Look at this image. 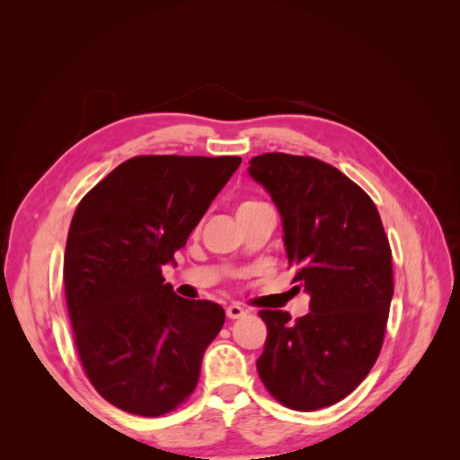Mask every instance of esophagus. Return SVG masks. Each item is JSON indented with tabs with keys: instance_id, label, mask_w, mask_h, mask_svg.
Wrapping results in <instances>:
<instances>
[{
	"instance_id": "esophagus-1",
	"label": "esophagus",
	"mask_w": 460,
	"mask_h": 460,
	"mask_svg": "<svg viewBox=\"0 0 460 460\" xmlns=\"http://www.w3.org/2000/svg\"><path fill=\"white\" fill-rule=\"evenodd\" d=\"M247 314V311L242 307V305H238V303H232V305H228L226 307V316L228 318H242V316H245Z\"/></svg>"
}]
</instances>
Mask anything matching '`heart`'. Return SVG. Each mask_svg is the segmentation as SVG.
Returning <instances> with one entry per match:
<instances>
[{
    "instance_id": "b5f03b06",
    "label": "heart",
    "mask_w": 460,
    "mask_h": 460,
    "mask_svg": "<svg viewBox=\"0 0 460 460\" xmlns=\"http://www.w3.org/2000/svg\"><path fill=\"white\" fill-rule=\"evenodd\" d=\"M257 201H243L240 207H238V211H240V208H245V207H252V205H255Z\"/></svg>"
}]
</instances>
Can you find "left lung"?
<instances>
[{
	"label": "left lung",
	"instance_id": "obj_1",
	"mask_svg": "<svg viewBox=\"0 0 460 460\" xmlns=\"http://www.w3.org/2000/svg\"><path fill=\"white\" fill-rule=\"evenodd\" d=\"M249 176L282 217L288 262L311 313L261 311L269 328L257 370L294 411H318L349 395L380 355L394 297L392 249L374 201L314 157L264 153Z\"/></svg>",
	"mask_w": 460,
	"mask_h": 460
}]
</instances>
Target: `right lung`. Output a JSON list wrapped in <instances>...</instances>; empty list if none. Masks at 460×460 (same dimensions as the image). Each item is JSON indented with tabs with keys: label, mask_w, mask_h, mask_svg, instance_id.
Here are the masks:
<instances>
[{
	"label": "right lung",
	"mask_w": 460,
	"mask_h": 460,
	"mask_svg": "<svg viewBox=\"0 0 460 460\" xmlns=\"http://www.w3.org/2000/svg\"><path fill=\"white\" fill-rule=\"evenodd\" d=\"M240 163L140 155L78 203L63 261L66 307L80 363L111 405L161 416L196 389L225 309L176 296L161 270Z\"/></svg>",
	"instance_id": "obj_1"
}]
</instances>
